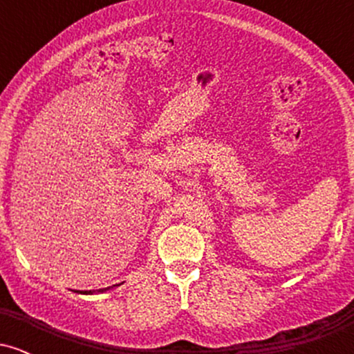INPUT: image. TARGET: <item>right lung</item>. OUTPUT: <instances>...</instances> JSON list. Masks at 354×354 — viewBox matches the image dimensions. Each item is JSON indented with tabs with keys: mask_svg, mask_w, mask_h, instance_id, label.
<instances>
[{
	"mask_svg": "<svg viewBox=\"0 0 354 354\" xmlns=\"http://www.w3.org/2000/svg\"><path fill=\"white\" fill-rule=\"evenodd\" d=\"M115 286H120V284H113V286H108V288H103V290H96V291H81V293L83 295H93V293H104V291H108V290H111V288H115Z\"/></svg>",
	"mask_w": 354,
	"mask_h": 354,
	"instance_id": "add662e5",
	"label": "right lung"
}]
</instances>
